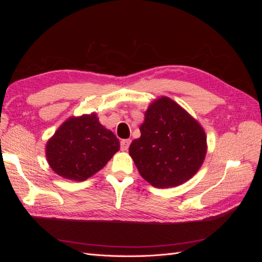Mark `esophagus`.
Instances as JSON below:
<instances>
[{
    "mask_svg": "<svg viewBox=\"0 0 262 262\" xmlns=\"http://www.w3.org/2000/svg\"><path fill=\"white\" fill-rule=\"evenodd\" d=\"M130 144H131V140L130 139H125V140H122L120 142V147H121L122 150H128Z\"/></svg>",
    "mask_w": 262,
    "mask_h": 262,
    "instance_id": "34e87169",
    "label": "esophagus"
}]
</instances>
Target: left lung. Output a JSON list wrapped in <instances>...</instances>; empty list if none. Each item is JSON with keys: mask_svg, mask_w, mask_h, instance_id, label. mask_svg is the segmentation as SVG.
<instances>
[{"mask_svg": "<svg viewBox=\"0 0 262 262\" xmlns=\"http://www.w3.org/2000/svg\"><path fill=\"white\" fill-rule=\"evenodd\" d=\"M129 154L140 175L156 188L184 184L199 170L207 154L201 124L168 97L153 101Z\"/></svg>", "mask_w": 262, "mask_h": 262, "instance_id": "obj_1", "label": "left lung"}]
</instances>
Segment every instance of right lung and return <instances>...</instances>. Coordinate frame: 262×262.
Instances as JSON below:
<instances>
[{
    "label": "right lung",
    "instance_id": "right-lung-1",
    "mask_svg": "<svg viewBox=\"0 0 262 262\" xmlns=\"http://www.w3.org/2000/svg\"><path fill=\"white\" fill-rule=\"evenodd\" d=\"M120 148L115 134L96 114L71 117L47 142L46 156L59 176L84 181L99 171Z\"/></svg>",
    "mask_w": 262,
    "mask_h": 262
}]
</instances>
